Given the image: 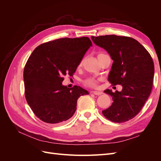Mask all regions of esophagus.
Returning a JSON list of instances; mask_svg holds the SVG:
<instances>
[{"mask_svg":"<svg viewBox=\"0 0 161 161\" xmlns=\"http://www.w3.org/2000/svg\"><path fill=\"white\" fill-rule=\"evenodd\" d=\"M92 93H93L94 95H101L103 94V92H102L101 91H92Z\"/></svg>","mask_w":161,"mask_h":161,"instance_id":"esophagus-1","label":"esophagus"}]
</instances>
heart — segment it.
Listing matches in <instances>:
<instances>
[{
	"label": "heart",
	"instance_id": "heart-1",
	"mask_svg": "<svg viewBox=\"0 0 161 161\" xmlns=\"http://www.w3.org/2000/svg\"><path fill=\"white\" fill-rule=\"evenodd\" d=\"M100 54H103V53H99ZM98 82H99V79H96L95 77H89L86 79L85 80H83V84L89 87H92V88H95L97 86H98Z\"/></svg>",
	"mask_w": 161,
	"mask_h": 161
}]
</instances>
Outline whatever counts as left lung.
<instances>
[{
    "label": "left lung",
    "instance_id": "obj_1",
    "mask_svg": "<svg viewBox=\"0 0 161 161\" xmlns=\"http://www.w3.org/2000/svg\"><path fill=\"white\" fill-rule=\"evenodd\" d=\"M91 39L108 51L114 60L108 81L112 85L122 86L120 92L105 91L114 102L102 113L113 122H125L138 115L150 95L154 73L153 58L132 37L106 35L91 36Z\"/></svg>",
    "mask_w": 161,
    "mask_h": 161
}]
</instances>
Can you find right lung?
Returning a JSON list of instances; mask_svg holds the SVG:
<instances>
[{
	"instance_id": "right-lung-1",
	"label": "right lung",
	"mask_w": 161,
	"mask_h": 161,
	"mask_svg": "<svg viewBox=\"0 0 161 161\" xmlns=\"http://www.w3.org/2000/svg\"><path fill=\"white\" fill-rule=\"evenodd\" d=\"M92 46L88 37H64L43 43L33 50L23 71L25 96L38 118L61 124L76 109L77 100L89 92L80 86L62 85L64 76H72Z\"/></svg>"
}]
</instances>
